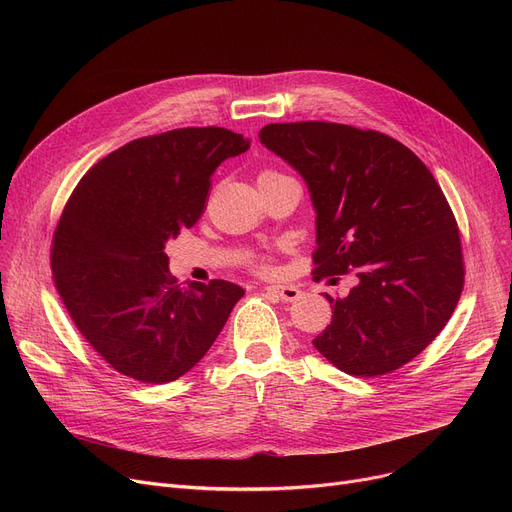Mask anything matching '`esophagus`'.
<instances>
[{
  "label": "esophagus",
  "mask_w": 512,
  "mask_h": 512,
  "mask_svg": "<svg viewBox=\"0 0 512 512\" xmlns=\"http://www.w3.org/2000/svg\"><path fill=\"white\" fill-rule=\"evenodd\" d=\"M265 292L270 294H276L278 299H282L284 303H292V301H299L303 290L299 286H292V284H286V286H280V284H274V286H265L263 288Z\"/></svg>",
  "instance_id": "1"
}]
</instances>
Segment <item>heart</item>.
Wrapping results in <instances>:
<instances>
[{"label":"heart","mask_w":512,"mask_h":512,"mask_svg":"<svg viewBox=\"0 0 512 512\" xmlns=\"http://www.w3.org/2000/svg\"><path fill=\"white\" fill-rule=\"evenodd\" d=\"M263 174H265V172H263Z\"/></svg>","instance_id":"obj_1"}]
</instances>
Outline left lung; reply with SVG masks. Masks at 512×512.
<instances>
[{
    "instance_id": "left-lung-1",
    "label": "left lung",
    "mask_w": 512,
    "mask_h": 512,
    "mask_svg": "<svg viewBox=\"0 0 512 512\" xmlns=\"http://www.w3.org/2000/svg\"><path fill=\"white\" fill-rule=\"evenodd\" d=\"M261 143L297 170L315 209V274L355 270L313 346L348 375L390 373L448 324L463 290L461 238L440 184L402 143L334 122L267 124Z\"/></svg>"
}]
</instances>
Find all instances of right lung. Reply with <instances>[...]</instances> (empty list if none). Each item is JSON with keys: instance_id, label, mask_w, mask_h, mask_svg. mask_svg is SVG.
<instances>
[{"instance_id": "add662e5", "label": "right lung", "mask_w": 512, "mask_h": 512, "mask_svg": "<svg viewBox=\"0 0 512 512\" xmlns=\"http://www.w3.org/2000/svg\"><path fill=\"white\" fill-rule=\"evenodd\" d=\"M249 145L218 126L130 141L68 199L51 249L56 288L78 332L128 378L168 384L191 371L245 294L226 280L180 288L164 249L199 220L215 168Z\"/></svg>"}]
</instances>
